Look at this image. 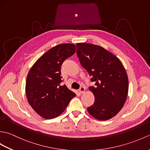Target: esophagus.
Returning <instances> with one entry per match:
<instances>
[{"instance_id":"obj_1","label":"esophagus","mask_w":150,"mask_h":150,"mask_svg":"<svg viewBox=\"0 0 150 150\" xmlns=\"http://www.w3.org/2000/svg\"><path fill=\"white\" fill-rule=\"evenodd\" d=\"M79 93H81V94L82 93H84V91H85V88L83 87V86H81L80 88V89H79Z\"/></svg>"}]
</instances>
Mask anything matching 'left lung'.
<instances>
[{
	"label": "left lung",
	"instance_id": "obj_1",
	"mask_svg": "<svg viewBox=\"0 0 150 150\" xmlns=\"http://www.w3.org/2000/svg\"><path fill=\"white\" fill-rule=\"evenodd\" d=\"M76 46L81 66L95 82L89 87L95 101L87 108L88 111L99 120L110 119L122 109L128 96L126 69L116 56L103 47L88 43H77Z\"/></svg>",
	"mask_w": 150,
	"mask_h": 150
}]
</instances>
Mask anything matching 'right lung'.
Listing matches in <instances>:
<instances>
[{
  "instance_id": "obj_1",
  "label": "right lung",
  "mask_w": 150,
  "mask_h": 150,
  "mask_svg": "<svg viewBox=\"0 0 150 150\" xmlns=\"http://www.w3.org/2000/svg\"><path fill=\"white\" fill-rule=\"evenodd\" d=\"M76 51L73 44H59L40 57L28 73V101L35 112L46 119L60 115L75 93L62 85L60 66Z\"/></svg>"
}]
</instances>
